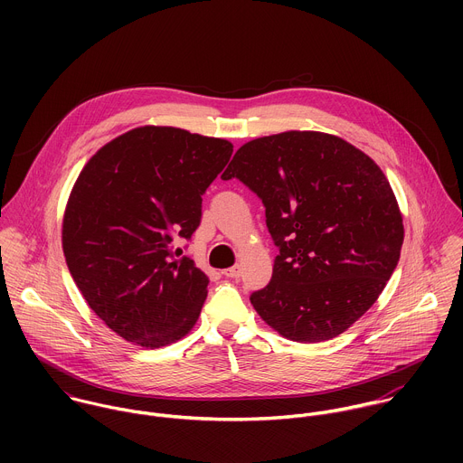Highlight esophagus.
I'll return each mask as SVG.
<instances>
[{
	"mask_svg": "<svg viewBox=\"0 0 463 463\" xmlns=\"http://www.w3.org/2000/svg\"><path fill=\"white\" fill-rule=\"evenodd\" d=\"M223 275H225L227 279H238V277L241 275V269H240V266H234V268L225 269V271H223Z\"/></svg>",
	"mask_w": 463,
	"mask_h": 463,
	"instance_id": "34e87169",
	"label": "esophagus"
}]
</instances>
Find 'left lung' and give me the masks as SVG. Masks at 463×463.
Returning a JSON list of instances; mask_svg holds the SVG:
<instances>
[{
  "mask_svg": "<svg viewBox=\"0 0 463 463\" xmlns=\"http://www.w3.org/2000/svg\"><path fill=\"white\" fill-rule=\"evenodd\" d=\"M231 177L256 192L280 249L269 286L250 295L256 313L297 343L346 332L402 254L403 216L383 170L337 136L291 129L240 146Z\"/></svg>",
  "mask_w": 463,
  "mask_h": 463,
  "instance_id": "1",
  "label": "left lung"
}]
</instances>
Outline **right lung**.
I'll list each match as a JSON object with an SVG mask.
<instances>
[{"mask_svg":"<svg viewBox=\"0 0 463 463\" xmlns=\"http://www.w3.org/2000/svg\"><path fill=\"white\" fill-rule=\"evenodd\" d=\"M232 143L174 126H139L104 145L79 174L61 222L70 273L100 320L156 350L183 339L202 313L209 277L174 258ZM177 256V250H175Z\"/></svg>","mask_w":463,"mask_h":463,"instance_id":"1","label":"right lung"}]
</instances>
